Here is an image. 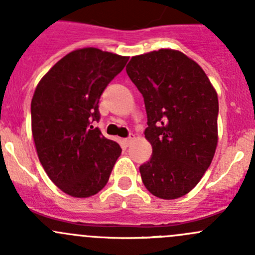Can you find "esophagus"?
Returning <instances> with one entry per match:
<instances>
[{
	"mask_svg": "<svg viewBox=\"0 0 255 255\" xmlns=\"http://www.w3.org/2000/svg\"><path fill=\"white\" fill-rule=\"evenodd\" d=\"M133 140H134V135L132 134V135H129V137H128V138H125V139H123V142L126 143V145H129V144L132 143Z\"/></svg>",
	"mask_w": 255,
	"mask_h": 255,
	"instance_id": "1",
	"label": "esophagus"
}]
</instances>
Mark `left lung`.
I'll return each instance as SVG.
<instances>
[{
  "instance_id": "left-lung-1",
  "label": "left lung",
  "mask_w": 255,
  "mask_h": 255,
  "mask_svg": "<svg viewBox=\"0 0 255 255\" xmlns=\"http://www.w3.org/2000/svg\"><path fill=\"white\" fill-rule=\"evenodd\" d=\"M128 76L142 94L151 144L150 160L139 166L144 186L159 199L191 191L217 146V92L201 66L173 49L133 56Z\"/></svg>"
}]
</instances>
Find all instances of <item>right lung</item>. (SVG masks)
Listing matches in <instances>:
<instances>
[{"label": "right lung", "instance_id": "obj_1", "mask_svg": "<svg viewBox=\"0 0 255 255\" xmlns=\"http://www.w3.org/2000/svg\"><path fill=\"white\" fill-rule=\"evenodd\" d=\"M128 56L97 48L74 50L43 76L30 104L32 133L40 164L65 194L90 197L109 181L120 144L99 128V101Z\"/></svg>", "mask_w": 255, "mask_h": 255}]
</instances>
